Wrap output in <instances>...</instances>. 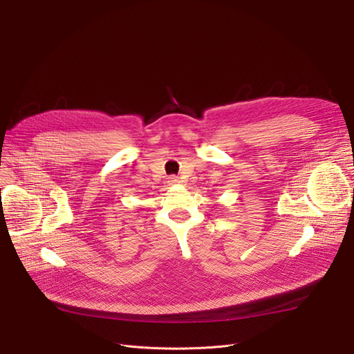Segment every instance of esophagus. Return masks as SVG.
I'll return each instance as SVG.
<instances>
[{"mask_svg": "<svg viewBox=\"0 0 354 354\" xmlns=\"http://www.w3.org/2000/svg\"><path fill=\"white\" fill-rule=\"evenodd\" d=\"M169 182H171V183H175V182H178V178H176V176H172V178H169Z\"/></svg>", "mask_w": 354, "mask_h": 354, "instance_id": "obj_1", "label": "esophagus"}]
</instances>
